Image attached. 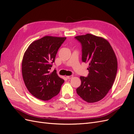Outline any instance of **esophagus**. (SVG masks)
I'll return each instance as SVG.
<instances>
[{"label":"esophagus","instance_id":"1","mask_svg":"<svg viewBox=\"0 0 134 134\" xmlns=\"http://www.w3.org/2000/svg\"><path fill=\"white\" fill-rule=\"evenodd\" d=\"M72 77H73V75H69V76H66V78L68 79H70L72 78Z\"/></svg>","mask_w":134,"mask_h":134}]
</instances>
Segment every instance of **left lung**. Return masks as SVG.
<instances>
[{
	"label": "left lung",
	"instance_id": "8db88e82",
	"mask_svg": "<svg viewBox=\"0 0 134 134\" xmlns=\"http://www.w3.org/2000/svg\"><path fill=\"white\" fill-rule=\"evenodd\" d=\"M82 46V62L89 64L87 76H80L76 93L88 103L99 101L112 88L117 70V61L111 44L91 34L75 37Z\"/></svg>",
	"mask_w": 134,
	"mask_h": 134
}]
</instances>
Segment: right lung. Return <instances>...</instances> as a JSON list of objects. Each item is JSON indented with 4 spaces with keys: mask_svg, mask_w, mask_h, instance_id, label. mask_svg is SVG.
Segmentation results:
<instances>
[{
    "mask_svg": "<svg viewBox=\"0 0 134 134\" xmlns=\"http://www.w3.org/2000/svg\"><path fill=\"white\" fill-rule=\"evenodd\" d=\"M66 37L44 36L32 42L23 56L22 72L24 82L36 98L48 100L59 94L64 80L56 70H50L56 54Z\"/></svg>",
    "mask_w": 134,
    "mask_h": 134,
    "instance_id": "obj_1",
    "label": "right lung"
}]
</instances>
